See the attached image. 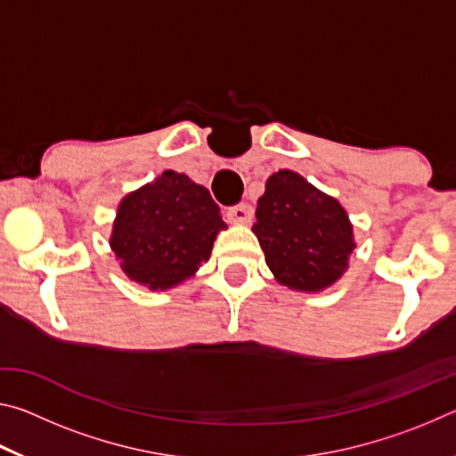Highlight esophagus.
Masks as SVG:
<instances>
[{
  "mask_svg": "<svg viewBox=\"0 0 456 456\" xmlns=\"http://www.w3.org/2000/svg\"><path fill=\"white\" fill-rule=\"evenodd\" d=\"M227 217L231 223H239V225H247L253 219V207L247 203H239L235 207H231L227 211Z\"/></svg>",
  "mask_w": 456,
  "mask_h": 456,
  "instance_id": "34e87169",
  "label": "esophagus"
}]
</instances>
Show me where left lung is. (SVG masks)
I'll return each mask as SVG.
<instances>
[{"label":"left lung","mask_w":456,"mask_h":456,"mask_svg":"<svg viewBox=\"0 0 456 456\" xmlns=\"http://www.w3.org/2000/svg\"><path fill=\"white\" fill-rule=\"evenodd\" d=\"M256 217L251 231L277 283L320 293L348 272L356 249L348 211L299 173L283 168L269 176Z\"/></svg>","instance_id":"obj_1"}]
</instances>
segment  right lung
<instances>
[{
    "label": "right lung",
    "instance_id": "right-lung-1",
    "mask_svg": "<svg viewBox=\"0 0 456 456\" xmlns=\"http://www.w3.org/2000/svg\"><path fill=\"white\" fill-rule=\"evenodd\" d=\"M219 211L203 184L165 171L122 197L108 243L130 281L173 289L209 261L215 239L227 229Z\"/></svg>",
    "mask_w": 456,
    "mask_h": 456
}]
</instances>
